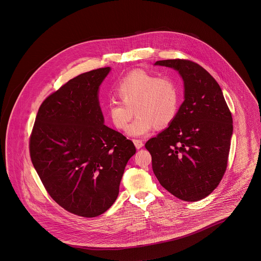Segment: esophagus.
Returning a JSON list of instances; mask_svg holds the SVG:
<instances>
[{
	"instance_id": "1",
	"label": "esophagus",
	"mask_w": 261,
	"mask_h": 261,
	"mask_svg": "<svg viewBox=\"0 0 261 261\" xmlns=\"http://www.w3.org/2000/svg\"><path fill=\"white\" fill-rule=\"evenodd\" d=\"M133 143H134V145H135L137 149H141L144 146V143H143L142 140H137V139H135V140H133Z\"/></svg>"
}]
</instances>
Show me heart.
I'll return each instance as SVG.
<instances>
[{
    "instance_id": "heart-1",
    "label": "heart",
    "mask_w": 261,
    "mask_h": 261,
    "mask_svg": "<svg viewBox=\"0 0 261 261\" xmlns=\"http://www.w3.org/2000/svg\"><path fill=\"white\" fill-rule=\"evenodd\" d=\"M115 92L120 100L111 99L106 112L114 127L126 130L136 110L137 117L127 129L129 136H145L155 126L170 124L179 110V85L169 76L158 77L142 69L133 70L120 80Z\"/></svg>"
}]
</instances>
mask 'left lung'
Wrapping results in <instances>:
<instances>
[{
	"label": "left lung",
	"instance_id": "8db88e82",
	"mask_svg": "<svg viewBox=\"0 0 261 261\" xmlns=\"http://www.w3.org/2000/svg\"><path fill=\"white\" fill-rule=\"evenodd\" d=\"M184 81V101L169 127L145 147L152 170L164 189L178 199L197 201L217 188L227 168L232 114L216 80L188 60L159 61Z\"/></svg>",
	"mask_w": 261,
	"mask_h": 261
}]
</instances>
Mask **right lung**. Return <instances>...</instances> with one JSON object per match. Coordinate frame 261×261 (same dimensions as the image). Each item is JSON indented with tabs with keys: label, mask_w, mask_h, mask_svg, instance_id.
I'll use <instances>...</instances> for the list:
<instances>
[{
	"label": "right lung",
	"mask_w": 261,
	"mask_h": 261,
	"mask_svg": "<svg viewBox=\"0 0 261 261\" xmlns=\"http://www.w3.org/2000/svg\"><path fill=\"white\" fill-rule=\"evenodd\" d=\"M103 67L78 75L39 108L29 140L31 162L51 199L78 216L108 211L119 193L125 166L136 148L103 124L99 85Z\"/></svg>",
	"instance_id": "obj_1"
}]
</instances>
